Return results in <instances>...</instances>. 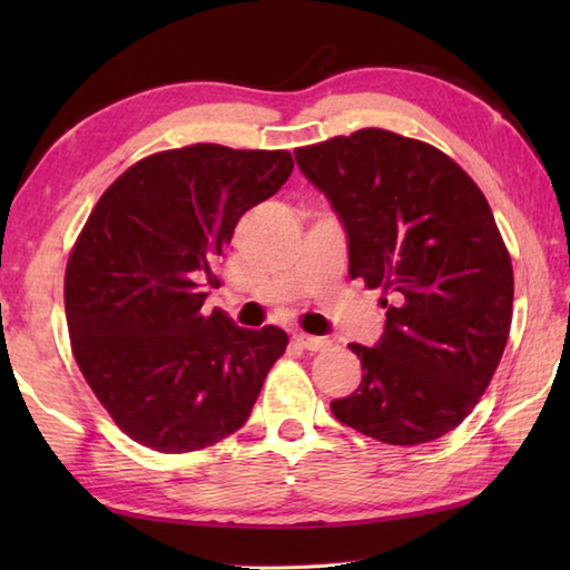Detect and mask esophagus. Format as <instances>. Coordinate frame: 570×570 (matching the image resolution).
Masks as SVG:
<instances>
[{
	"instance_id": "1",
	"label": "esophagus",
	"mask_w": 570,
	"mask_h": 570,
	"mask_svg": "<svg viewBox=\"0 0 570 570\" xmlns=\"http://www.w3.org/2000/svg\"><path fill=\"white\" fill-rule=\"evenodd\" d=\"M294 342L302 346V350H308V352H322L330 346V340H324V336H312V334H304L298 332L294 334Z\"/></svg>"
}]
</instances>
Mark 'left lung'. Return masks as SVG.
I'll use <instances>...</instances> for the list:
<instances>
[{
	"instance_id": "obj_1",
	"label": "left lung",
	"mask_w": 570,
	"mask_h": 570,
	"mask_svg": "<svg viewBox=\"0 0 570 570\" xmlns=\"http://www.w3.org/2000/svg\"><path fill=\"white\" fill-rule=\"evenodd\" d=\"M344 226L350 276L392 298L364 377L334 417L387 445L432 442L468 417L503 356L513 266L482 190L445 153L366 128L294 150Z\"/></svg>"
}]
</instances>
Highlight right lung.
<instances>
[{
	"mask_svg": "<svg viewBox=\"0 0 570 570\" xmlns=\"http://www.w3.org/2000/svg\"><path fill=\"white\" fill-rule=\"evenodd\" d=\"M292 170L286 150L198 142L135 163L92 208L67 262V330L95 397L140 445L210 448L254 410L288 336L204 302L238 218Z\"/></svg>",
	"mask_w": 570,
	"mask_h": 570,
	"instance_id": "right-lung-1",
	"label": "right lung"
}]
</instances>
